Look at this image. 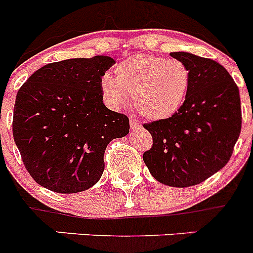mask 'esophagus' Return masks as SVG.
Returning <instances> with one entry per match:
<instances>
[{"label": "esophagus", "mask_w": 253, "mask_h": 253, "mask_svg": "<svg viewBox=\"0 0 253 253\" xmlns=\"http://www.w3.org/2000/svg\"><path fill=\"white\" fill-rule=\"evenodd\" d=\"M129 123H130V128L131 129H137V128H139V120L137 119V118H133V116H131L130 119H129Z\"/></svg>", "instance_id": "obj_1"}]
</instances>
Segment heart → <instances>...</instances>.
<instances>
[{
    "label": "heart",
    "mask_w": 253,
    "mask_h": 253,
    "mask_svg": "<svg viewBox=\"0 0 253 253\" xmlns=\"http://www.w3.org/2000/svg\"><path fill=\"white\" fill-rule=\"evenodd\" d=\"M190 86L184 62L151 54H137L115 68V78L104 76L101 90L113 106H122L133 96L134 107L146 119L160 120L182 106Z\"/></svg>",
    "instance_id": "1"
}]
</instances>
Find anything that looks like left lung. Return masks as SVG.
Segmentation results:
<instances>
[{
	"label": "left lung",
	"mask_w": 253,
	"mask_h": 253,
	"mask_svg": "<svg viewBox=\"0 0 253 253\" xmlns=\"http://www.w3.org/2000/svg\"><path fill=\"white\" fill-rule=\"evenodd\" d=\"M190 71L182 106L167 119L147 123L153 144L143 161L158 182L198 185L225 166L242 125L240 90L227 69L209 58L171 53Z\"/></svg>",
	"instance_id": "left-lung-1"
}]
</instances>
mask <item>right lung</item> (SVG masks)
<instances>
[{"mask_svg":"<svg viewBox=\"0 0 253 253\" xmlns=\"http://www.w3.org/2000/svg\"><path fill=\"white\" fill-rule=\"evenodd\" d=\"M115 60L106 55L49 63L20 87L13 139L38 184L81 193L101 177L107 144L129 133V119L102 102L101 80Z\"/></svg>","mask_w":253,"mask_h":253,"instance_id":"right-lung-1","label":"right lung"}]
</instances>
